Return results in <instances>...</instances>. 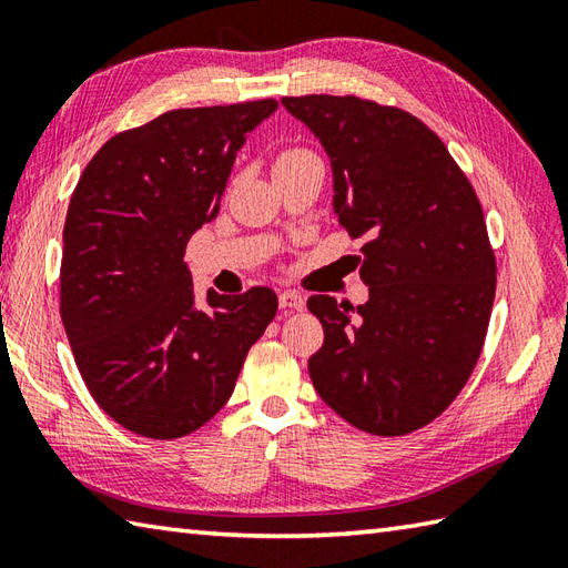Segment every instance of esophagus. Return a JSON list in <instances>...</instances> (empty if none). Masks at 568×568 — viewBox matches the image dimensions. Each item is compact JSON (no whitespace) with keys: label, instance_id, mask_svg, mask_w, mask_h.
Listing matches in <instances>:
<instances>
[{"label":"esophagus","instance_id":"1","mask_svg":"<svg viewBox=\"0 0 568 568\" xmlns=\"http://www.w3.org/2000/svg\"><path fill=\"white\" fill-rule=\"evenodd\" d=\"M277 303H281L283 310H303L305 307V297L297 291H283L277 295Z\"/></svg>","mask_w":568,"mask_h":568}]
</instances>
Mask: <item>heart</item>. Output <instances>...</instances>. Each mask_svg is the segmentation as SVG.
<instances>
[{"label": "heart", "instance_id": "heart-1", "mask_svg": "<svg viewBox=\"0 0 568 568\" xmlns=\"http://www.w3.org/2000/svg\"><path fill=\"white\" fill-rule=\"evenodd\" d=\"M310 159H317V155L312 153V151H305V149H291V151H283L281 155H277V161H275V171H277V168L293 165V163H300V161H310Z\"/></svg>", "mask_w": 568, "mask_h": 568}]
</instances>
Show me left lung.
Returning a JSON list of instances; mask_svg holds the SVG:
<instances>
[{
	"instance_id": "obj_1",
	"label": "left lung",
	"mask_w": 568,
	"mask_h": 568,
	"mask_svg": "<svg viewBox=\"0 0 568 568\" xmlns=\"http://www.w3.org/2000/svg\"><path fill=\"white\" fill-rule=\"evenodd\" d=\"M327 151L334 212L361 246L366 305L312 295L315 390L348 425L403 437L462 393L486 342L496 253L484 207L417 116L354 94L283 98Z\"/></svg>"
}]
</instances>
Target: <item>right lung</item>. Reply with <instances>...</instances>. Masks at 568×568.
<instances>
[{
	"label": "right lung",
	"mask_w": 568,
	"mask_h": 568,
	"mask_svg": "<svg viewBox=\"0 0 568 568\" xmlns=\"http://www.w3.org/2000/svg\"><path fill=\"white\" fill-rule=\"evenodd\" d=\"M275 110L256 100L165 112L106 141L72 192L60 317L94 400L141 437H185L220 413L275 317L271 287L207 291L197 307L183 261L220 212L246 134Z\"/></svg>",
	"instance_id": "add662e5"
}]
</instances>
